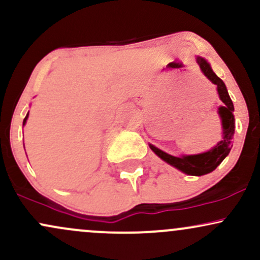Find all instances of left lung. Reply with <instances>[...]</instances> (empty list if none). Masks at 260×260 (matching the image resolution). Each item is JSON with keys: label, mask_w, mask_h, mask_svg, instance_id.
Returning <instances> with one entry per match:
<instances>
[{"label": "left lung", "mask_w": 260, "mask_h": 260, "mask_svg": "<svg viewBox=\"0 0 260 260\" xmlns=\"http://www.w3.org/2000/svg\"><path fill=\"white\" fill-rule=\"evenodd\" d=\"M197 62H198L203 73L217 86V92H219L220 99L225 104V106L219 107V115L222 120L223 139L221 142L217 143L211 150L207 151V153L198 155H187V156L181 157L172 156V155L160 150V149H157L151 144L150 149L164 161H166L170 165L175 166L176 169L181 170L184 174L192 176H202L214 171L222 162V160L228 156L230 150H231L232 140H234L235 134V109L232 100L230 99V95L228 92V89H226L225 83L213 72L211 67L204 58L197 57Z\"/></svg>", "instance_id": "8db88e82"}]
</instances>
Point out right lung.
<instances>
[{
  "mask_svg": "<svg viewBox=\"0 0 260 260\" xmlns=\"http://www.w3.org/2000/svg\"><path fill=\"white\" fill-rule=\"evenodd\" d=\"M26 118H28V115H26V116H25V118H24V121H23V124H24V123H25V122H26Z\"/></svg>",
  "mask_w": 260,
  "mask_h": 260,
  "instance_id": "1",
  "label": "right lung"
}]
</instances>
